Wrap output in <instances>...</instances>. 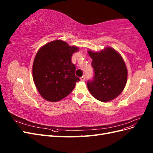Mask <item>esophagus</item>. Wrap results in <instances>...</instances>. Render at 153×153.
Segmentation results:
<instances>
[{
  "label": "esophagus",
  "instance_id": "34e87169",
  "mask_svg": "<svg viewBox=\"0 0 153 153\" xmlns=\"http://www.w3.org/2000/svg\"><path fill=\"white\" fill-rule=\"evenodd\" d=\"M85 80V75H84V76H82V77H80V80L84 81Z\"/></svg>",
  "mask_w": 153,
  "mask_h": 153
}]
</instances>
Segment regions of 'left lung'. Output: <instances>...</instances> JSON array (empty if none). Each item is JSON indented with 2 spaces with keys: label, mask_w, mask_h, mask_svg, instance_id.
I'll list each match as a JSON object with an SVG mask.
<instances>
[{
  "label": "left lung",
  "mask_w": 153,
  "mask_h": 153,
  "mask_svg": "<svg viewBox=\"0 0 153 153\" xmlns=\"http://www.w3.org/2000/svg\"><path fill=\"white\" fill-rule=\"evenodd\" d=\"M94 69L93 80L87 82L92 96L99 101L108 102L121 93L127 82L128 70L121 55L111 47L99 52L88 50Z\"/></svg>",
  "instance_id": "left-lung-1"
}]
</instances>
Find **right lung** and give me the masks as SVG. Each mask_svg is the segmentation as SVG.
<instances>
[{
  "instance_id": "obj_1",
  "label": "right lung",
  "mask_w": 153,
  "mask_h": 153,
  "mask_svg": "<svg viewBox=\"0 0 153 153\" xmlns=\"http://www.w3.org/2000/svg\"><path fill=\"white\" fill-rule=\"evenodd\" d=\"M78 51L62 40L43 46L37 52L32 66V76L39 93L51 102L59 101L74 89L76 82L75 65L71 62L73 53Z\"/></svg>"
}]
</instances>
